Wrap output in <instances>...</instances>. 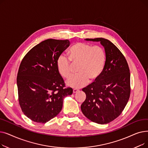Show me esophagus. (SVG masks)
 <instances>
[{"label": "esophagus", "instance_id": "1", "mask_svg": "<svg viewBox=\"0 0 148 148\" xmlns=\"http://www.w3.org/2000/svg\"><path fill=\"white\" fill-rule=\"evenodd\" d=\"M78 91H79V89H73V93H74V94H75V93H77Z\"/></svg>", "mask_w": 148, "mask_h": 148}]
</instances>
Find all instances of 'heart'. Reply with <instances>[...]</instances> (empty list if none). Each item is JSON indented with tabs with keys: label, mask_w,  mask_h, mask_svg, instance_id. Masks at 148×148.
I'll return each mask as SVG.
<instances>
[{
	"label": "heart",
	"mask_w": 148,
	"mask_h": 148,
	"mask_svg": "<svg viewBox=\"0 0 148 148\" xmlns=\"http://www.w3.org/2000/svg\"><path fill=\"white\" fill-rule=\"evenodd\" d=\"M68 58L61 54L56 62L59 73L67 78L71 72V64H79L77 74L73 75L67 79V86L73 88H81L86 85L89 80L98 79L101 75L106 62L104 50L99 46L79 42L74 45L68 51Z\"/></svg>",
	"instance_id": "heart-1"
}]
</instances>
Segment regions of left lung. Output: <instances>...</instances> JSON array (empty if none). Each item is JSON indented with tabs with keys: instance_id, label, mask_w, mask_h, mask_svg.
I'll use <instances>...</instances> for the list:
<instances>
[{
	"instance_id": "1",
	"label": "left lung",
	"mask_w": 148,
	"mask_h": 148,
	"mask_svg": "<svg viewBox=\"0 0 148 148\" xmlns=\"http://www.w3.org/2000/svg\"><path fill=\"white\" fill-rule=\"evenodd\" d=\"M100 42L106 54L103 71L96 82L82 90L86 98L81 105L83 114L91 121L108 123L121 114L130 95V73L127 62L121 51L103 38L85 39Z\"/></svg>"
}]
</instances>
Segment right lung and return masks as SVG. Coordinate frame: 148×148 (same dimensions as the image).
Wrapping results in <instances>:
<instances>
[{
	"mask_svg": "<svg viewBox=\"0 0 148 148\" xmlns=\"http://www.w3.org/2000/svg\"><path fill=\"white\" fill-rule=\"evenodd\" d=\"M69 40L48 39L35 45L23 59L17 74L18 101L22 112L38 123H46L61 111L65 97L73 94L57 68L59 55Z\"/></svg>",
	"mask_w": 148,
	"mask_h": 148,
	"instance_id": "1",
	"label": "right lung"
}]
</instances>
